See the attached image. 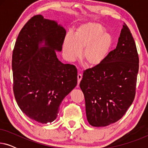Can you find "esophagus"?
I'll list each match as a JSON object with an SVG mask.
<instances>
[{
  "label": "esophagus",
  "instance_id": "34e87169",
  "mask_svg": "<svg viewBox=\"0 0 148 148\" xmlns=\"http://www.w3.org/2000/svg\"><path fill=\"white\" fill-rule=\"evenodd\" d=\"M82 75L81 73H78L77 75V84L79 86V83L81 82V80H82Z\"/></svg>",
  "mask_w": 148,
  "mask_h": 148
}]
</instances>
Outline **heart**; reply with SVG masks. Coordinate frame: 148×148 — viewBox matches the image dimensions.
<instances>
[{
  "label": "heart",
  "mask_w": 148,
  "mask_h": 148,
  "mask_svg": "<svg viewBox=\"0 0 148 148\" xmlns=\"http://www.w3.org/2000/svg\"><path fill=\"white\" fill-rule=\"evenodd\" d=\"M100 24L87 22L75 28L74 34L67 32L64 36L62 50L69 61H73L82 54L86 64L91 67L100 65L108 58L113 45V38L104 32Z\"/></svg>",
  "instance_id": "b5f03b06"
}]
</instances>
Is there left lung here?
Masks as SVG:
<instances>
[{
	"label": "left lung",
	"instance_id": "1",
	"mask_svg": "<svg viewBox=\"0 0 148 148\" xmlns=\"http://www.w3.org/2000/svg\"><path fill=\"white\" fill-rule=\"evenodd\" d=\"M108 58L85 70L79 86L84 94L86 116L94 127H105L122 118L134 100L139 56L126 24Z\"/></svg>",
	"mask_w": 148,
	"mask_h": 148
}]
</instances>
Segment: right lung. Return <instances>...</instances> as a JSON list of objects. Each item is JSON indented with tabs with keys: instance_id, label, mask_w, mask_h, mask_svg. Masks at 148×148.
Wrapping results in <instances>:
<instances>
[{
	"instance_id": "obj_1",
	"label": "right lung",
	"mask_w": 148,
	"mask_h": 148,
	"mask_svg": "<svg viewBox=\"0 0 148 148\" xmlns=\"http://www.w3.org/2000/svg\"><path fill=\"white\" fill-rule=\"evenodd\" d=\"M65 35L56 21L38 15L25 24L16 40L14 96L22 112L38 123L55 120L60 103L77 84L75 66L62 63L56 54L62 50Z\"/></svg>"
}]
</instances>
